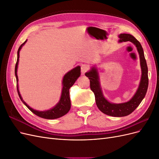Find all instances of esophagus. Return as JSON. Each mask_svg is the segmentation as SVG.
Wrapping results in <instances>:
<instances>
[{"mask_svg": "<svg viewBox=\"0 0 159 159\" xmlns=\"http://www.w3.org/2000/svg\"><path fill=\"white\" fill-rule=\"evenodd\" d=\"M89 70V68L88 66L87 65L85 64H83L81 65V74H84L86 71H87L88 70Z\"/></svg>", "mask_w": 159, "mask_h": 159, "instance_id": "1", "label": "esophagus"}]
</instances>
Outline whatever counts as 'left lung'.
Returning a JSON list of instances; mask_svg holds the SVG:
<instances>
[{"label":"left lung","instance_id":"obj_1","mask_svg":"<svg viewBox=\"0 0 159 159\" xmlns=\"http://www.w3.org/2000/svg\"><path fill=\"white\" fill-rule=\"evenodd\" d=\"M119 43L129 41L136 46L140 59L141 69V81L135 93L127 102L114 103L109 102L103 93L100 84L99 71L96 66L91 67L89 71L85 74L90 81V88L95 95V102L101 111L112 117H125L131 114L142 102L147 93L148 85V68L141 44L135 38L129 34H120Z\"/></svg>","mask_w":159,"mask_h":159}]
</instances>
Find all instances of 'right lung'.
Listing matches in <instances>:
<instances>
[{
    "label": "right lung",
    "instance_id": "1",
    "mask_svg": "<svg viewBox=\"0 0 159 159\" xmlns=\"http://www.w3.org/2000/svg\"><path fill=\"white\" fill-rule=\"evenodd\" d=\"M27 42V40L23 43L21 46L19 47L17 52V61L15 66V75L16 78V87L17 91L19 97L22 102V103L25 104L26 106L31 111L36 115L37 116L46 119H54L60 118L62 116H64L66 113H68L71 108V102L70 98V91L69 89L72 85L74 84L75 81L78 80V78L81 75V68L80 66H78L74 69L71 70L68 72L64 75L63 80H62V89H61V93L60 101L58 102L54 107L45 111H38L30 107L25 101L23 100L22 96L20 93L18 89V78L17 75V70H18V65L19 61V57H20V51L22 46L25 44V43Z\"/></svg>",
    "mask_w": 159,
    "mask_h": 159
}]
</instances>
